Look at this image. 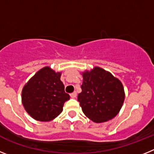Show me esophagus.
<instances>
[{"label": "esophagus", "instance_id": "esophagus-1", "mask_svg": "<svg viewBox=\"0 0 154 154\" xmlns=\"http://www.w3.org/2000/svg\"><path fill=\"white\" fill-rule=\"evenodd\" d=\"M76 96H77V92H73L72 93H71V95H70V96L72 98H75Z\"/></svg>", "mask_w": 154, "mask_h": 154}]
</instances>
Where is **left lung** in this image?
Instances as JSON below:
<instances>
[{
    "instance_id": "8db88e82",
    "label": "left lung",
    "mask_w": 154,
    "mask_h": 154,
    "mask_svg": "<svg viewBox=\"0 0 154 154\" xmlns=\"http://www.w3.org/2000/svg\"><path fill=\"white\" fill-rule=\"evenodd\" d=\"M82 75V92L78 95V101L84 114L95 123H103L115 117L125 98L121 82L98 67Z\"/></svg>"
}]
</instances>
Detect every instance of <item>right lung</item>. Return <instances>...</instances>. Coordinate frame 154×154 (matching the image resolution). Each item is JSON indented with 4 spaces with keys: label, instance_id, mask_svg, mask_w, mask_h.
<instances>
[{
    "label": "right lung",
    "instance_id": "add662e5",
    "mask_svg": "<svg viewBox=\"0 0 154 154\" xmlns=\"http://www.w3.org/2000/svg\"><path fill=\"white\" fill-rule=\"evenodd\" d=\"M60 76L61 73L45 67L24 85L22 103L28 113L36 120L47 122L55 119L62 112L65 102L70 99Z\"/></svg>",
    "mask_w": 154,
    "mask_h": 154
}]
</instances>
